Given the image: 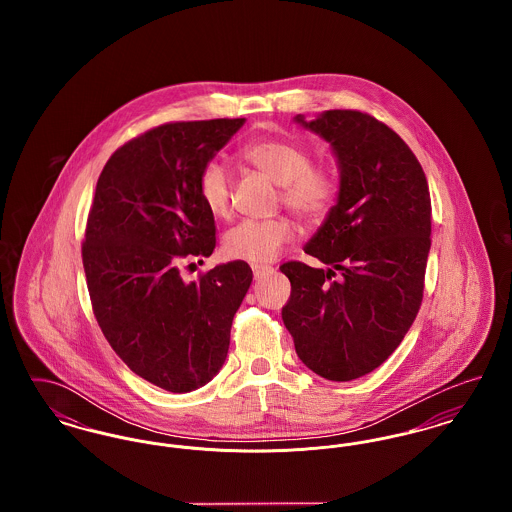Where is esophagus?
I'll return each instance as SVG.
<instances>
[{
	"instance_id": "1",
	"label": "esophagus",
	"mask_w": 512,
	"mask_h": 512,
	"mask_svg": "<svg viewBox=\"0 0 512 512\" xmlns=\"http://www.w3.org/2000/svg\"><path fill=\"white\" fill-rule=\"evenodd\" d=\"M253 276L259 280V278H265L270 272H274V268L268 267V265H253Z\"/></svg>"
}]
</instances>
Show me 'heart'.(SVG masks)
<instances>
[{
  "label": "heart",
  "instance_id": "heart-1",
  "mask_svg": "<svg viewBox=\"0 0 512 512\" xmlns=\"http://www.w3.org/2000/svg\"><path fill=\"white\" fill-rule=\"evenodd\" d=\"M249 167L265 174L280 186L282 201L307 220H320L330 211L338 182L326 165H311V149L288 138L255 140L242 149ZM230 172L219 159L203 165L197 180V192L205 209L224 219L230 213ZM293 238V226L286 217L267 220H242L222 238V251L230 259L249 263H268Z\"/></svg>",
  "mask_w": 512,
  "mask_h": 512
}]
</instances>
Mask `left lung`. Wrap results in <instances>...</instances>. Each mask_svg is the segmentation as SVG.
<instances>
[{"label": "left lung", "mask_w": 512, "mask_h": 512, "mask_svg": "<svg viewBox=\"0 0 512 512\" xmlns=\"http://www.w3.org/2000/svg\"><path fill=\"white\" fill-rule=\"evenodd\" d=\"M293 121L330 144L340 190L305 244L328 268L280 267L292 282L282 320L303 365L349 382L390 357L420 309L432 244L428 182L409 146L366 113L334 109Z\"/></svg>", "instance_id": "left-lung-1"}]
</instances>
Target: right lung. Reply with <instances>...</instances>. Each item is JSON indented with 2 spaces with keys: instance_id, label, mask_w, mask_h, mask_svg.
<instances>
[{
  "instance_id": "add662e5",
  "label": "right lung",
  "mask_w": 512,
  "mask_h": 512,
  "mask_svg": "<svg viewBox=\"0 0 512 512\" xmlns=\"http://www.w3.org/2000/svg\"><path fill=\"white\" fill-rule=\"evenodd\" d=\"M245 119L171 122L119 147L99 174L82 263L94 315L126 366L188 393L224 365L230 326L251 286L245 261L184 282L182 261L215 249L197 180Z\"/></svg>"
}]
</instances>
